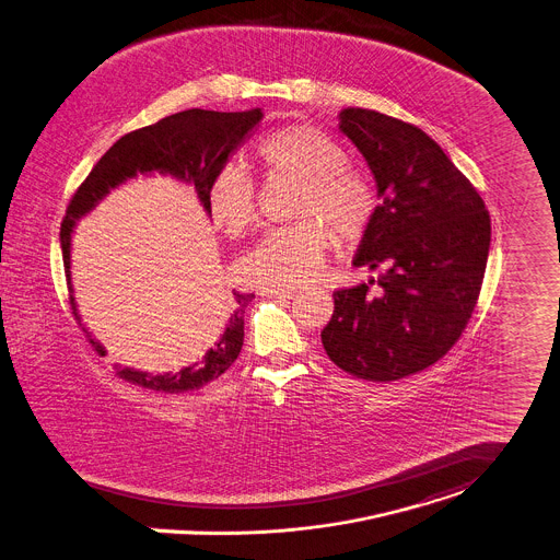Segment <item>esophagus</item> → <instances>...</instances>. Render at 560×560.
I'll use <instances>...</instances> for the list:
<instances>
[{
	"label": "esophagus",
	"instance_id": "34e87169",
	"mask_svg": "<svg viewBox=\"0 0 560 560\" xmlns=\"http://www.w3.org/2000/svg\"><path fill=\"white\" fill-rule=\"evenodd\" d=\"M295 289H265L262 291V295H267V298H278V300H291V298H295Z\"/></svg>",
	"mask_w": 560,
	"mask_h": 560
}]
</instances>
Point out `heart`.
<instances>
[{
	"mask_svg": "<svg viewBox=\"0 0 560 560\" xmlns=\"http://www.w3.org/2000/svg\"><path fill=\"white\" fill-rule=\"evenodd\" d=\"M255 164L265 179L300 184L291 215L304 220L269 231L242 258L240 269L262 289L304 287L325 265L329 231L347 244L365 235L378 207L376 188L363 171L347 164V153L334 139L307 124L267 132L256 143ZM205 199L211 222L224 233L244 235L255 226V182L237 164H226L211 177Z\"/></svg>",
	"mask_w": 560,
	"mask_h": 560,
	"instance_id": "heart-1",
	"label": "heart"
}]
</instances>
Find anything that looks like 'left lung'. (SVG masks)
I'll return each instance as SVG.
<instances>
[{"label":"left lung","mask_w":560,"mask_h":560,"mask_svg":"<svg viewBox=\"0 0 560 560\" xmlns=\"http://www.w3.org/2000/svg\"><path fill=\"white\" fill-rule=\"evenodd\" d=\"M340 130L363 153L381 197L353 265L381 273L334 293L320 340L345 372L389 383L434 365L458 342L486 273L490 213L421 128L345 108Z\"/></svg>","instance_id":"obj_1"}]
</instances>
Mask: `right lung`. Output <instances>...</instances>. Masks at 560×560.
<instances>
[{
    "mask_svg": "<svg viewBox=\"0 0 560 560\" xmlns=\"http://www.w3.org/2000/svg\"><path fill=\"white\" fill-rule=\"evenodd\" d=\"M260 108L242 113H218L203 108H188L168 115L152 126L139 128L121 137L108 152L94 164L90 175L72 195L61 220V256L68 280V304L74 320L85 334L96 353H104L101 345L81 325V316L70 287V237L77 220L94 209L110 188L135 177L137 173H168L186 184L195 186V192L207 211V186L211 177L226 164L229 153L237 150L244 137L260 121ZM255 293H235V310L220 340L195 365H188L175 374H148L132 368H117L115 374L132 385L160 394H186L201 389L209 381L224 374L240 355L244 345V312Z\"/></svg>",
    "mask_w": 560,
    "mask_h": 560,
    "instance_id": "right-lung-1",
    "label": "right lung"
}]
</instances>
